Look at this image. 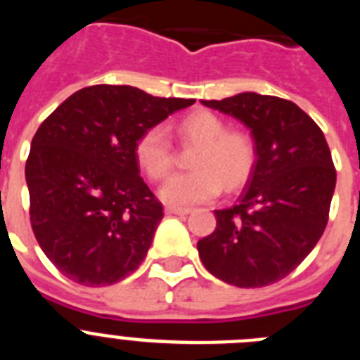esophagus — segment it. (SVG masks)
I'll return each instance as SVG.
<instances>
[{"label": "esophagus", "instance_id": "1", "mask_svg": "<svg viewBox=\"0 0 360 360\" xmlns=\"http://www.w3.org/2000/svg\"><path fill=\"white\" fill-rule=\"evenodd\" d=\"M167 214H176V216H187L191 212L189 207H165Z\"/></svg>", "mask_w": 360, "mask_h": 360}]
</instances>
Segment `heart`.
I'll return each instance as SVG.
<instances>
[{
	"instance_id": "heart-1",
	"label": "heart",
	"mask_w": 360,
	"mask_h": 360,
	"mask_svg": "<svg viewBox=\"0 0 360 360\" xmlns=\"http://www.w3.org/2000/svg\"><path fill=\"white\" fill-rule=\"evenodd\" d=\"M180 135L198 144L191 165L195 171L165 178L158 195L165 203L182 207L209 202L221 191L243 186L254 165V142L247 133L227 129L211 111H195L178 124ZM135 158L153 180L164 176L173 165V148L164 126H151L135 144Z\"/></svg>"
}]
</instances>
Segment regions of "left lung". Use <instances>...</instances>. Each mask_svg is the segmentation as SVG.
Returning a JSON list of instances; mask_svg holds the SVG:
<instances>
[{
    "label": "left lung",
    "mask_w": 360,
    "mask_h": 360,
    "mask_svg": "<svg viewBox=\"0 0 360 360\" xmlns=\"http://www.w3.org/2000/svg\"><path fill=\"white\" fill-rule=\"evenodd\" d=\"M202 104L250 129L256 160L236 205L214 211V232L196 245L200 259L229 285L266 287L323 236L337 178L332 153L319 126L285 98L245 91Z\"/></svg>",
    "instance_id": "1"
}]
</instances>
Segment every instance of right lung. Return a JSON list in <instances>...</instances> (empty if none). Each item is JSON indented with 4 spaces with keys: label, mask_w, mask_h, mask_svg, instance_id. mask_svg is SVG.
I'll use <instances>...</instances> for the list:
<instances>
[{
    "label": "right lung",
    "mask_w": 360,
    "mask_h": 360,
    "mask_svg": "<svg viewBox=\"0 0 360 360\" xmlns=\"http://www.w3.org/2000/svg\"><path fill=\"white\" fill-rule=\"evenodd\" d=\"M191 104L97 84L70 95L41 124L25 167L30 224L63 276L108 287L141 266L164 211L142 180L135 144Z\"/></svg>",
    "instance_id": "right-lung-1"
}]
</instances>
